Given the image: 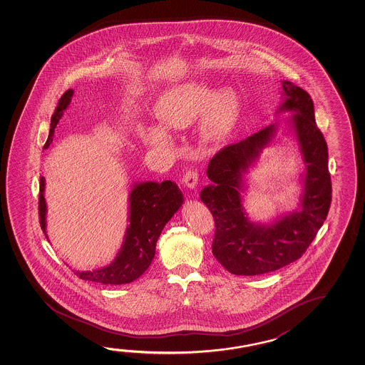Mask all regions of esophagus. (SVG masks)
Masks as SVG:
<instances>
[{"label":"esophagus","instance_id":"1","mask_svg":"<svg viewBox=\"0 0 365 365\" xmlns=\"http://www.w3.org/2000/svg\"><path fill=\"white\" fill-rule=\"evenodd\" d=\"M182 182H183V185H185L187 188L193 190L198 183L197 172H196V170H188V172H185L183 178H182Z\"/></svg>","mask_w":365,"mask_h":365}]
</instances>
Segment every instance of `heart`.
Masks as SVG:
<instances>
[{"mask_svg": "<svg viewBox=\"0 0 365 365\" xmlns=\"http://www.w3.org/2000/svg\"><path fill=\"white\" fill-rule=\"evenodd\" d=\"M242 98L232 88L215 91L203 80L174 85L156 99L154 113L165 128H185L201 115L200 131L203 138L217 141L227 136L240 120ZM159 125H149L141 138L151 148L170 145V136Z\"/></svg>", "mask_w": 365, "mask_h": 365, "instance_id": "1", "label": "heart"}]
</instances>
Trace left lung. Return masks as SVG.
I'll list each match as a JSON object with an SVG mask.
<instances>
[{
	"label": "left lung",
	"instance_id": "left-lung-1",
	"mask_svg": "<svg viewBox=\"0 0 365 365\" xmlns=\"http://www.w3.org/2000/svg\"><path fill=\"white\" fill-rule=\"evenodd\" d=\"M282 103L279 112L294 113L287 123L298 141L304 164L300 174L303 193L298 209L272 222L252 221L243 205L245 175L262 150L275 138L277 125H269L250 138L220 150L209 163L206 185L200 198L215 220L212 253L234 275L272 272L297 261L314 240L331 205L329 149L314 120L311 96L290 81H281Z\"/></svg>",
	"mask_w": 365,
	"mask_h": 365
}]
</instances>
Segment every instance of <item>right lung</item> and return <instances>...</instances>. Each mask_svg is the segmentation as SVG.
I'll return each mask as SVG.
<instances>
[{"label": "right lung", "mask_w": 365, "mask_h": 365, "mask_svg": "<svg viewBox=\"0 0 365 365\" xmlns=\"http://www.w3.org/2000/svg\"><path fill=\"white\" fill-rule=\"evenodd\" d=\"M73 90H67L61 96L58 106L51 118V130L44 149L53 141L54 128L58 125L63 112L71 103ZM46 180L41 175L39 185V216L43 233L47 240V205L44 198ZM183 195L178 185L170 180L138 182L132 185L128 195V227L125 229L123 243L112 262L91 271L73 269L76 276L85 281H94L104 285H122L136 280L149 269L155 256L158 238L168 221L180 209Z\"/></svg>", "instance_id": "obj_1"}]
</instances>
